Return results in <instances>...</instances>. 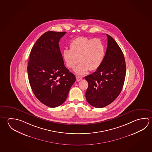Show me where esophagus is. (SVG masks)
<instances>
[{
  "instance_id": "obj_1",
  "label": "esophagus",
  "mask_w": 152,
  "mask_h": 152,
  "mask_svg": "<svg viewBox=\"0 0 152 152\" xmlns=\"http://www.w3.org/2000/svg\"><path fill=\"white\" fill-rule=\"evenodd\" d=\"M81 80H82V78H81L80 76H76V80H77V82H79V81Z\"/></svg>"
}]
</instances>
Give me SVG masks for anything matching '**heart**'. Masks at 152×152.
<instances>
[{
  "label": "heart",
  "instance_id": "heart-1",
  "mask_svg": "<svg viewBox=\"0 0 152 152\" xmlns=\"http://www.w3.org/2000/svg\"><path fill=\"white\" fill-rule=\"evenodd\" d=\"M70 48L63 51V58L69 68H73L78 61L80 62L74 69L79 75L85 74L89 70L98 69L105 56V46L98 38H76L70 43Z\"/></svg>",
  "mask_w": 152,
  "mask_h": 152
}]
</instances>
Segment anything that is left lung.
I'll return each instance as SVG.
<instances>
[{
	"mask_svg": "<svg viewBox=\"0 0 152 152\" xmlns=\"http://www.w3.org/2000/svg\"><path fill=\"white\" fill-rule=\"evenodd\" d=\"M107 36L108 44L103 62L95 72L85 77L88 84L86 99L96 108H103L114 101L125 80L126 64L122 51L110 36Z\"/></svg>",
	"mask_w": 152,
	"mask_h": 152,
	"instance_id": "8db88e82",
	"label": "left lung"
}]
</instances>
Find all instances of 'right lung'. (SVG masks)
<instances>
[{"label":"right lung","mask_w":152,"mask_h":152,"mask_svg":"<svg viewBox=\"0 0 152 152\" xmlns=\"http://www.w3.org/2000/svg\"><path fill=\"white\" fill-rule=\"evenodd\" d=\"M66 32L48 31L30 52L27 67L30 85L36 97L54 108L66 101L76 77L65 67L59 42Z\"/></svg>","instance_id":"obj_1"}]
</instances>
